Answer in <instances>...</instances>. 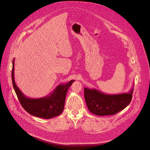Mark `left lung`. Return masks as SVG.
Wrapping results in <instances>:
<instances>
[{
  "label": "left lung",
  "instance_id": "1",
  "mask_svg": "<svg viewBox=\"0 0 150 150\" xmlns=\"http://www.w3.org/2000/svg\"><path fill=\"white\" fill-rule=\"evenodd\" d=\"M133 86L128 93L113 95L105 93L96 89L84 88V98L89 111L100 116L114 115L119 112L130 103Z\"/></svg>",
  "mask_w": 150,
  "mask_h": 150
}]
</instances>
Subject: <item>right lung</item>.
Instances as JSON below:
<instances>
[{
  "label": "right lung",
  "instance_id": "1",
  "mask_svg": "<svg viewBox=\"0 0 150 150\" xmlns=\"http://www.w3.org/2000/svg\"><path fill=\"white\" fill-rule=\"evenodd\" d=\"M14 70V59L13 60L11 72L13 86L22 106L28 113L37 117L49 119L59 115L62 112L67 90L75 80L58 85L49 96L39 98H31L25 96L16 84Z\"/></svg>",
  "mask_w": 150,
  "mask_h": 150
}]
</instances>
